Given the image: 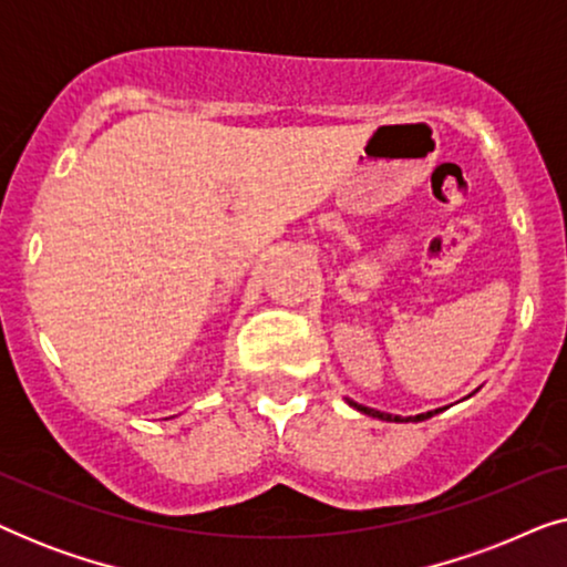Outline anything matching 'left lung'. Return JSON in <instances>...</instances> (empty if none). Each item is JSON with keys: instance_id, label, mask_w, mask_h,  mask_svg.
<instances>
[{"instance_id": "obj_1", "label": "left lung", "mask_w": 567, "mask_h": 567, "mask_svg": "<svg viewBox=\"0 0 567 567\" xmlns=\"http://www.w3.org/2000/svg\"><path fill=\"white\" fill-rule=\"evenodd\" d=\"M348 405L355 408V410H361V413H367V415H371V417H379V421H394V423H400V421H402L400 415L379 413V410H374V408H367V405H359V402H353V400H348ZM436 413H439V410H431V413H421V415H415V417H408V421H425V417H431V415H436Z\"/></svg>"}]
</instances>
